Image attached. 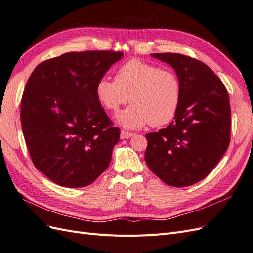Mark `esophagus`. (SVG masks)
I'll return each instance as SVG.
<instances>
[{
    "label": "esophagus",
    "mask_w": 253,
    "mask_h": 253,
    "mask_svg": "<svg viewBox=\"0 0 253 253\" xmlns=\"http://www.w3.org/2000/svg\"><path fill=\"white\" fill-rule=\"evenodd\" d=\"M133 135H134L133 133H129V132H126V131H121V132H120V137H121V139L131 138V137H132Z\"/></svg>",
    "instance_id": "1"
}]
</instances>
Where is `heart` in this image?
I'll return each mask as SVG.
<instances>
[{
	"instance_id": "1",
	"label": "heart",
	"mask_w": 253,
	"mask_h": 253,
	"mask_svg": "<svg viewBox=\"0 0 253 253\" xmlns=\"http://www.w3.org/2000/svg\"><path fill=\"white\" fill-rule=\"evenodd\" d=\"M96 95L99 102L114 113L128 100L132 102L117 115L118 124L126 128L135 129L148 125L162 126L169 124L178 111L181 83L170 68L132 59L118 68L115 80H99Z\"/></svg>"
}]
</instances>
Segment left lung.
Returning a JSON list of instances; mask_svg holds the SVG:
<instances>
[{"label": "left lung", "mask_w": 253, "mask_h": 253, "mask_svg": "<svg viewBox=\"0 0 253 253\" xmlns=\"http://www.w3.org/2000/svg\"><path fill=\"white\" fill-rule=\"evenodd\" d=\"M151 56L174 68L181 83V99L171 124L145 135V163L167 185H194L214 169L230 143L227 88L200 60L172 52Z\"/></svg>", "instance_id": "left-lung-1"}]
</instances>
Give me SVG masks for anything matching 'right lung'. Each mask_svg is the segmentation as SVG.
Returning <instances> with one entry per match:
<instances>
[{"label":"right lung","mask_w":253,"mask_h":253,"mask_svg":"<svg viewBox=\"0 0 253 253\" xmlns=\"http://www.w3.org/2000/svg\"><path fill=\"white\" fill-rule=\"evenodd\" d=\"M121 51L66 52L38 65L25 85L21 125L35 167L66 188L86 187L109 167L120 129L96 85Z\"/></svg>","instance_id":"add662e5"}]
</instances>
